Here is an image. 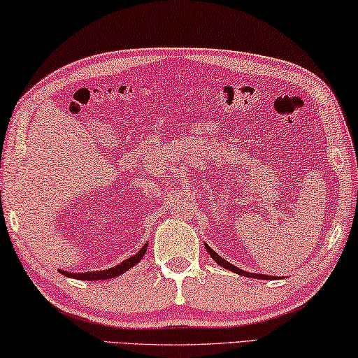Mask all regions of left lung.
<instances>
[{
  "mask_svg": "<svg viewBox=\"0 0 358 358\" xmlns=\"http://www.w3.org/2000/svg\"><path fill=\"white\" fill-rule=\"evenodd\" d=\"M204 247H206V250H208V253L210 255V258L214 259L218 266H222L223 268H228V271L234 272V273H237V275H242V277L258 278V280H277V278H278V277H271V275H262V273H253V272H245V271H242V268L236 267V266H233V264H229V262H228L227 259H223L220 255L215 253L214 250H212V248L208 245V243H204Z\"/></svg>",
  "mask_w": 358,
  "mask_h": 358,
  "instance_id": "1",
  "label": "left lung"
}]
</instances>
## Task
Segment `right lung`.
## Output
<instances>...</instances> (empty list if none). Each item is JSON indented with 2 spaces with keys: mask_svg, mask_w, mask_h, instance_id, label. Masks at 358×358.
Wrapping results in <instances>:
<instances>
[{
  "mask_svg": "<svg viewBox=\"0 0 358 358\" xmlns=\"http://www.w3.org/2000/svg\"><path fill=\"white\" fill-rule=\"evenodd\" d=\"M148 250V243H144L143 248L138 252L136 255L130 256L129 259L122 261L121 264H117L115 267H110V268H105V271H99V272H83V273H72V272H66V271H61L59 272L62 275H66L69 278H77V280H86V281H99V280H110V278H115L119 277V275H122L124 272H127L129 268H131L134 266H136L138 262L141 261V258L146 253Z\"/></svg>",
  "mask_w": 358,
  "mask_h": 358,
  "instance_id": "right-lung-1",
  "label": "right lung"
}]
</instances>
